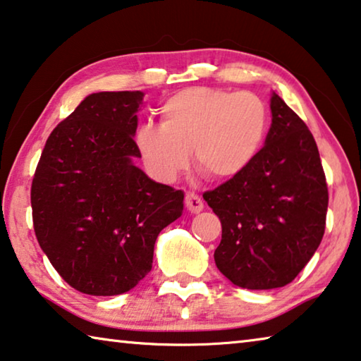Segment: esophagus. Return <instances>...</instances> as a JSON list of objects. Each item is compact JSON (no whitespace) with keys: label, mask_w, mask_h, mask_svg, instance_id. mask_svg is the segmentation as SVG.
I'll return each mask as SVG.
<instances>
[{"label":"esophagus","mask_w":361,"mask_h":361,"mask_svg":"<svg viewBox=\"0 0 361 361\" xmlns=\"http://www.w3.org/2000/svg\"><path fill=\"white\" fill-rule=\"evenodd\" d=\"M185 204H186V209L190 210L191 214H199V212H202V209H204V202L201 201V197L196 196V194H192V192L186 194Z\"/></svg>","instance_id":"esophagus-1"}]
</instances>
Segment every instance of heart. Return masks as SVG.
I'll use <instances>...</instances> for the list:
<instances>
[{"label":"heart","instance_id":"heart-1","mask_svg":"<svg viewBox=\"0 0 361 361\" xmlns=\"http://www.w3.org/2000/svg\"><path fill=\"white\" fill-rule=\"evenodd\" d=\"M162 123H145L135 141L149 173L173 181L194 160L216 180H234L249 170L268 133V109L254 93L190 87L160 107Z\"/></svg>","mask_w":361,"mask_h":361}]
</instances>
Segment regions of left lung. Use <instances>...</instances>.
I'll use <instances>...</instances> for the list:
<instances>
[{
	"label": "left lung",
	"mask_w": 361,
	"mask_h": 361,
	"mask_svg": "<svg viewBox=\"0 0 361 361\" xmlns=\"http://www.w3.org/2000/svg\"><path fill=\"white\" fill-rule=\"evenodd\" d=\"M271 127L249 170L204 194L221 221L214 259L233 284L274 289L289 284L324 234L328 186L313 135L271 93Z\"/></svg>",
	"instance_id": "8db88e82"
}]
</instances>
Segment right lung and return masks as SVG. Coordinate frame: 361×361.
<instances>
[{
	"instance_id": "1",
	"label": "right lung",
	"mask_w": 361,
	"mask_h": 361,
	"mask_svg": "<svg viewBox=\"0 0 361 361\" xmlns=\"http://www.w3.org/2000/svg\"><path fill=\"white\" fill-rule=\"evenodd\" d=\"M142 96H87L49 135L33 176L39 247L83 294L133 289L151 271L159 233L183 214L185 192L151 180L135 164Z\"/></svg>"
}]
</instances>
